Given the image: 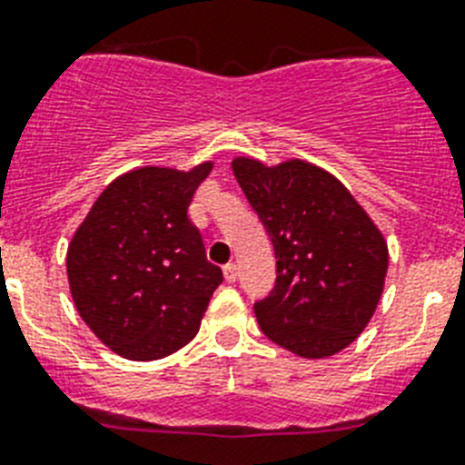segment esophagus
Here are the masks:
<instances>
[{"mask_svg":"<svg viewBox=\"0 0 465 465\" xmlns=\"http://www.w3.org/2000/svg\"><path fill=\"white\" fill-rule=\"evenodd\" d=\"M223 273H225V280H228V282H235V280H237V263H225Z\"/></svg>","mask_w":465,"mask_h":465,"instance_id":"obj_1","label":"esophagus"}]
</instances>
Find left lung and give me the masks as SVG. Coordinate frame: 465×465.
I'll list each match as a JSON object with an SVG mask.
<instances>
[{
  "label": "left lung",
  "instance_id": "left-lung-1",
  "mask_svg": "<svg viewBox=\"0 0 465 465\" xmlns=\"http://www.w3.org/2000/svg\"><path fill=\"white\" fill-rule=\"evenodd\" d=\"M244 197L275 252V287L256 302L268 340L304 359L354 342L382 294L387 242L347 187L302 159L232 161Z\"/></svg>",
  "mask_w": 465,
  "mask_h": 465
}]
</instances>
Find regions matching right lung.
I'll use <instances>...</instances> for the list:
<instances>
[{"mask_svg":"<svg viewBox=\"0 0 465 465\" xmlns=\"http://www.w3.org/2000/svg\"><path fill=\"white\" fill-rule=\"evenodd\" d=\"M213 168L144 166L116 178L92 204L66 254L80 318L111 351L156 361L197 335L221 268L187 216Z\"/></svg>","mask_w":465,"mask_h":465,"instance_id":"right-lung-1","label":"right lung"}]
</instances>
